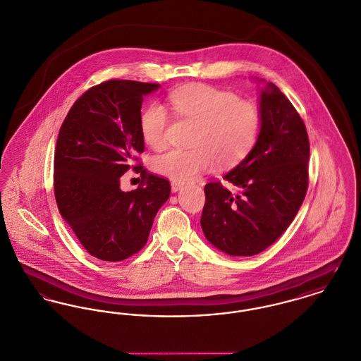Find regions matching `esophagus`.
<instances>
[{"mask_svg": "<svg viewBox=\"0 0 361 361\" xmlns=\"http://www.w3.org/2000/svg\"><path fill=\"white\" fill-rule=\"evenodd\" d=\"M184 187V184L183 183H180V181H171V191L176 194V192H178L181 188Z\"/></svg>", "mask_w": 361, "mask_h": 361, "instance_id": "obj_1", "label": "esophagus"}]
</instances>
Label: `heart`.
Returning a JSON list of instances; mask_svg holds the SVG:
<instances>
[{"instance_id":"1","label":"heart","mask_w":361,"mask_h":361,"mask_svg":"<svg viewBox=\"0 0 361 361\" xmlns=\"http://www.w3.org/2000/svg\"><path fill=\"white\" fill-rule=\"evenodd\" d=\"M173 111L197 123L192 149L171 148L154 159L157 173L174 181H190L212 170L240 162L252 148L259 111L235 93L210 85L196 83L174 90L169 96ZM170 118L165 107L151 104L140 116L142 140L154 149L166 145Z\"/></svg>"}]
</instances>
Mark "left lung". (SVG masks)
<instances>
[{
  "label": "left lung",
  "mask_w": 361,
  "mask_h": 361,
  "mask_svg": "<svg viewBox=\"0 0 361 361\" xmlns=\"http://www.w3.org/2000/svg\"><path fill=\"white\" fill-rule=\"evenodd\" d=\"M258 96L259 132L247 157L220 183L204 187L200 225L209 243L231 257H250L269 247L297 216L307 190L309 139L305 125L275 83Z\"/></svg>",
  "instance_id": "8db88e82"
}]
</instances>
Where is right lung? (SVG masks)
<instances>
[{"label": "right lung", "instance_id": "1", "mask_svg": "<svg viewBox=\"0 0 361 361\" xmlns=\"http://www.w3.org/2000/svg\"><path fill=\"white\" fill-rule=\"evenodd\" d=\"M159 83L112 80L86 90L67 114L56 142L55 196L61 217L87 252L116 262L147 243L170 183L141 173L145 184L121 190V177L144 151L140 132L144 96Z\"/></svg>", "mask_w": 361, "mask_h": 361}]
</instances>
